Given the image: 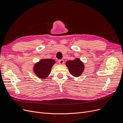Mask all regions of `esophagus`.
<instances>
[{"mask_svg":"<svg viewBox=\"0 0 123 123\" xmlns=\"http://www.w3.org/2000/svg\"><path fill=\"white\" fill-rule=\"evenodd\" d=\"M58 64H60V65L64 64V60H62V59H60V60H58Z\"/></svg>","mask_w":123,"mask_h":123,"instance_id":"esophagus-1","label":"esophagus"}]
</instances>
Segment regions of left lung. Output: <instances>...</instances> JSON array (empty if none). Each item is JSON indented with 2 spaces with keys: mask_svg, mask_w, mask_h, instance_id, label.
<instances>
[{
  "mask_svg": "<svg viewBox=\"0 0 123 123\" xmlns=\"http://www.w3.org/2000/svg\"><path fill=\"white\" fill-rule=\"evenodd\" d=\"M66 66L69 69L70 73L75 77L80 76L85 70L84 64L79 58L67 61L66 62Z\"/></svg>",
  "mask_w": 123,
  "mask_h": 123,
  "instance_id": "1",
  "label": "left lung"
}]
</instances>
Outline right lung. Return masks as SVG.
<instances>
[{"label":"right lung","instance_id":"right-lung-1","mask_svg":"<svg viewBox=\"0 0 123 123\" xmlns=\"http://www.w3.org/2000/svg\"><path fill=\"white\" fill-rule=\"evenodd\" d=\"M56 62L53 59L44 58L36 62L33 66V72L40 79H46L51 73V69Z\"/></svg>","mask_w":123,"mask_h":123}]
</instances>
